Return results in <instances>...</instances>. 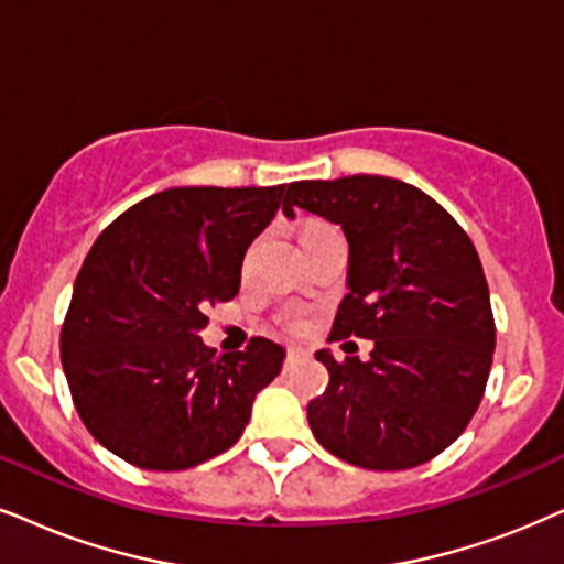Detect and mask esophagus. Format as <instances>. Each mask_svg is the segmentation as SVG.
<instances>
[{"label": "esophagus", "mask_w": 564, "mask_h": 564, "mask_svg": "<svg viewBox=\"0 0 564 564\" xmlns=\"http://www.w3.org/2000/svg\"><path fill=\"white\" fill-rule=\"evenodd\" d=\"M302 359H306V351H302V348H289V351H286V361H283V367L291 369V367L296 365V361H302Z\"/></svg>", "instance_id": "34e87169"}]
</instances>
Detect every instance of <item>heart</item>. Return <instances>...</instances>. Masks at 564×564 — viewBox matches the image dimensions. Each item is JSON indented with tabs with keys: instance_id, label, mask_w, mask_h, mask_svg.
Wrapping results in <instances>:
<instances>
[{
	"instance_id": "heart-1",
	"label": "heart",
	"mask_w": 564,
	"mask_h": 564,
	"mask_svg": "<svg viewBox=\"0 0 564 564\" xmlns=\"http://www.w3.org/2000/svg\"><path fill=\"white\" fill-rule=\"evenodd\" d=\"M327 224H319V220H310V224L304 226V231L302 234H306V231H315V229H325ZM283 327H286V330H291V333H299L304 327V323L299 317H283Z\"/></svg>"
}]
</instances>
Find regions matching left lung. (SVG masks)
Returning <instances> with one entry per match:
<instances>
[{
    "mask_svg": "<svg viewBox=\"0 0 564 564\" xmlns=\"http://www.w3.org/2000/svg\"><path fill=\"white\" fill-rule=\"evenodd\" d=\"M310 210L348 239V294L330 340H375L369 361H335L306 405L312 434L369 471L422 466L479 409L495 354V315L474 241L422 189L390 176L291 182L283 213Z\"/></svg>",
    "mask_w": 564,
    "mask_h": 564,
    "instance_id": "left-lung-1",
    "label": "left lung"
}]
</instances>
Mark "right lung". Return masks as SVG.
Segmentation results:
<instances>
[{
    "label": "right lung",
    "mask_w": 564,
    "mask_h": 564,
    "mask_svg": "<svg viewBox=\"0 0 564 564\" xmlns=\"http://www.w3.org/2000/svg\"><path fill=\"white\" fill-rule=\"evenodd\" d=\"M283 187H174L106 226L75 278L59 348L83 424L148 471H184L229 451L283 348L252 338L218 356L205 310L239 294L241 260Z\"/></svg>",
    "instance_id": "1"
}]
</instances>
